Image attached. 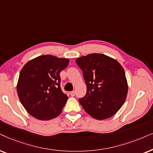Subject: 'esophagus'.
Here are the masks:
<instances>
[{
  "label": "esophagus",
  "mask_w": 153,
  "mask_h": 153,
  "mask_svg": "<svg viewBox=\"0 0 153 153\" xmlns=\"http://www.w3.org/2000/svg\"><path fill=\"white\" fill-rule=\"evenodd\" d=\"M70 94H71V95L72 96V97H74V96L75 95V91H71Z\"/></svg>",
  "instance_id": "obj_1"
}]
</instances>
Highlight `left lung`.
<instances>
[{
	"mask_svg": "<svg viewBox=\"0 0 153 153\" xmlns=\"http://www.w3.org/2000/svg\"><path fill=\"white\" fill-rule=\"evenodd\" d=\"M82 71L87 93L79 99L86 113L97 120L115 115L127 98L128 85L123 66L102 54H91L77 59Z\"/></svg>",
	"mask_w": 153,
	"mask_h": 153,
	"instance_id": "8db88e82",
	"label": "left lung"
}]
</instances>
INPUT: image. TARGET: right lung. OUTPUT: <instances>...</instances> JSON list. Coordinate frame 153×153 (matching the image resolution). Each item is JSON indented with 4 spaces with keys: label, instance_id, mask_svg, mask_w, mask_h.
Wrapping results in <instances>:
<instances>
[{
    "label": "right lung",
    "instance_id": "1",
    "mask_svg": "<svg viewBox=\"0 0 153 153\" xmlns=\"http://www.w3.org/2000/svg\"><path fill=\"white\" fill-rule=\"evenodd\" d=\"M68 59L47 54L24 65L17 86L18 97L26 111L41 120H50L62 113L68 97L60 87L59 73L68 66Z\"/></svg>",
    "mask_w": 153,
    "mask_h": 153
}]
</instances>
